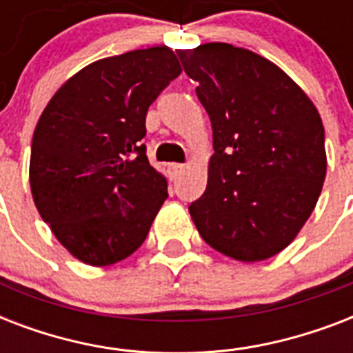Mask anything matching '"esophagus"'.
<instances>
[{
	"label": "esophagus",
	"mask_w": 353,
	"mask_h": 353,
	"mask_svg": "<svg viewBox=\"0 0 353 353\" xmlns=\"http://www.w3.org/2000/svg\"><path fill=\"white\" fill-rule=\"evenodd\" d=\"M183 170H185V165H179V163H172V165L168 166V172H170L172 179H176Z\"/></svg>",
	"instance_id": "esophagus-1"
}]
</instances>
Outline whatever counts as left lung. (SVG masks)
I'll use <instances>...</instances> for the list:
<instances>
[{"label":"left lung","mask_w":353,"mask_h":353,"mask_svg":"<svg viewBox=\"0 0 353 353\" xmlns=\"http://www.w3.org/2000/svg\"><path fill=\"white\" fill-rule=\"evenodd\" d=\"M209 113L214 154L188 210L212 249L260 262L290 245L326 177L324 126L307 95L268 58L231 43L179 49Z\"/></svg>","instance_id":"left-lung-1"}]
</instances>
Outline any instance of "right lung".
Returning <instances> with one entry per match:
<instances>
[{
	"label": "right lung",
	"instance_id": "1",
	"mask_svg": "<svg viewBox=\"0 0 353 353\" xmlns=\"http://www.w3.org/2000/svg\"><path fill=\"white\" fill-rule=\"evenodd\" d=\"M168 47L102 58L54 93L30 146V192L41 220L80 262L112 265L146 240L168 198L148 163L146 113L179 77Z\"/></svg>",
	"mask_w": 353,
	"mask_h": 353
}]
</instances>
